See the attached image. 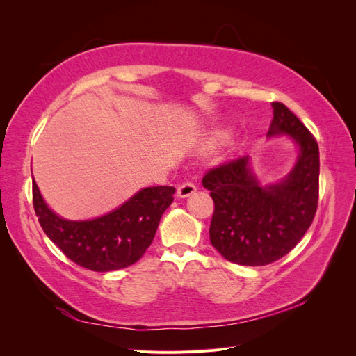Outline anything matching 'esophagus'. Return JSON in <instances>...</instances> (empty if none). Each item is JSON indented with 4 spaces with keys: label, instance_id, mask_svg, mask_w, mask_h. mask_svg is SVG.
Wrapping results in <instances>:
<instances>
[{
    "label": "esophagus",
    "instance_id": "obj_1",
    "mask_svg": "<svg viewBox=\"0 0 356 356\" xmlns=\"http://www.w3.org/2000/svg\"><path fill=\"white\" fill-rule=\"evenodd\" d=\"M195 191H196V186L193 184L191 181H186V182H182V184L178 187L177 195H178V197H188Z\"/></svg>",
    "mask_w": 356,
    "mask_h": 356
}]
</instances>
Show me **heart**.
Listing matches in <instances>:
<instances>
[{
	"mask_svg": "<svg viewBox=\"0 0 356 356\" xmlns=\"http://www.w3.org/2000/svg\"><path fill=\"white\" fill-rule=\"evenodd\" d=\"M222 139H224V135L222 134H217V135L212 136V143H220V141H222Z\"/></svg>",
	"mask_w": 356,
	"mask_h": 356,
	"instance_id": "obj_1",
	"label": "heart"
}]
</instances>
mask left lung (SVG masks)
<instances>
[{
  "label": "left lung",
  "instance_id": "8db88e82",
  "mask_svg": "<svg viewBox=\"0 0 356 356\" xmlns=\"http://www.w3.org/2000/svg\"><path fill=\"white\" fill-rule=\"evenodd\" d=\"M267 135H288L300 147L294 169L281 182L261 186L243 156L209 169L202 184L211 190L212 246L225 260L266 266L286 255L315 218L319 195V148L315 136L282 102H272Z\"/></svg>",
  "mask_w": 356,
  "mask_h": 356
}]
</instances>
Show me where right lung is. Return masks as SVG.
Listing matches in <instances>:
<instances>
[{"mask_svg":"<svg viewBox=\"0 0 356 356\" xmlns=\"http://www.w3.org/2000/svg\"><path fill=\"white\" fill-rule=\"evenodd\" d=\"M174 193L169 186L143 188L99 218L70 221L47 207L32 179V202L42 230L71 261L93 272L118 270L136 263L152 245Z\"/></svg>","mask_w":356,"mask_h":356,"instance_id":"right-lung-1","label":"right lung"}]
</instances>
